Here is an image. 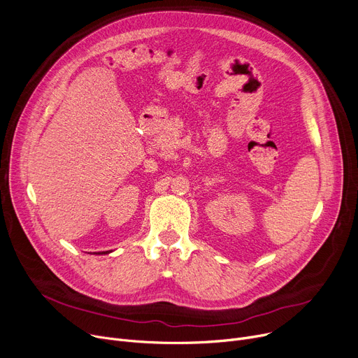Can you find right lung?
Here are the masks:
<instances>
[{
  "instance_id": "1",
  "label": "right lung",
  "mask_w": 358,
  "mask_h": 358,
  "mask_svg": "<svg viewBox=\"0 0 358 358\" xmlns=\"http://www.w3.org/2000/svg\"><path fill=\"white\" fill-rule=\"evenodd\" d=\"M106 254H107V251H106Z\"/></svg>"
}]
</instances>
